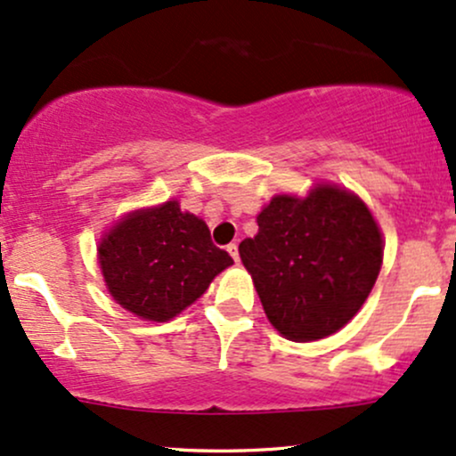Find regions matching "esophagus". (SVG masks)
Here are the masks:
<instances>
[{"label": "esophagus", "mask_w": 456, "mask_h": 456, "mask_svg": "<svg viewBox=\"0 0 456 456\" xmlns=\"http://www.w3.org/2000/svg\"><path fill=\"white\" fill-rule=\"evenodd\" d=\"M227 251H229V255H232V257H233V262H240V255H238V244L236 242H232V244H229V247H227Z\"/></svg>", "instance_id": "1"}]
</instances>
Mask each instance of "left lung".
Here are the masks:
<instances>
[{
  "instance_id": "obj_1",
  "label": "left lung",
  "mask_w": 456,
  "mask_h": 456,
  "mask_svg": "<svg viewBox=\"0 0 456 456\" xmlns=\"http://www.w3.org/2000/svg\"><path fill=\"white\" fill-rule=\"evenodd\" d=\"M257 224L238 251L273 327L294 342L339 331L381 270L383 240L370 209L346 190L320 186L307 199L274 197Z\"/></svg>"
}]
</instances>
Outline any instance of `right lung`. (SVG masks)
Wrapping results in <instances>:
<instances>
[{
	"mask_svg": "<svg viewBox=\"0 0 456 456\" xmlns=\"http://www.w3.org/2000/svg\"><path fill=\"white\" fill-rule=\"evenodd\" d=\"M99 264L118 305L164 322L197 301L233 259L212 242L201 218L167 201L121 220L99 244Z\"/></svg>",
	"mask_w": 456,
	"mask_h": 456,
	"instance_id": "add662e5",
	"label": "right lung"
}]
</instances>
